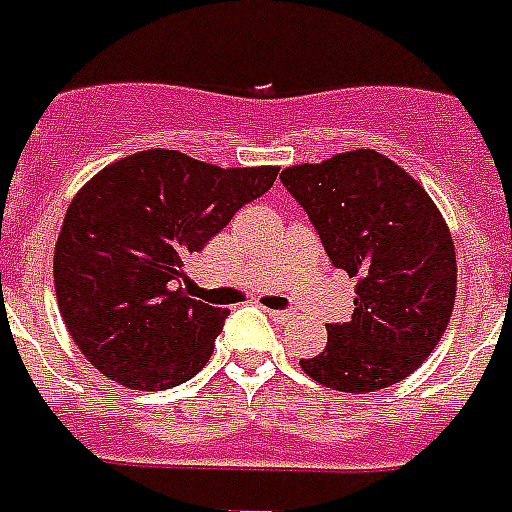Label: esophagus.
I'll return each mask as SVG.
<instances>
[{"instance_id": "34e87169", "label": "esophagus", "mask_w": 512, "mask_h": 512, "mask_svg": "<svg viewBox=\"0 0 512 512\" xmlns=\"http://www.w3.org/2000/svg\"><path fill=\"white\" fill-rule=\"evenodd\" d=\"M269 317H272L275 322H280V325H285V322H290V320H296V314L293 312H269Z\"/></svg>"}]
</instances>
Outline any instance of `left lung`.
Instances as JSON below:
<instances>
[{"instance_id":"left-lung-1","label":"left lung","mask_w":512,"mask_h":512,"mask_svg":"<svg viewBox=\"0 0 512 512\" xmlns=\"http://www.w3.org/2000/svg\"><path fill=\"white\" fill-rule=\"evenodd\" d=\"M309 214L333 267L357 277L349 322L301 359L309 378L367 394L423 365L447 330L457 290L455 243L428 192L375 150L338 153L280 174Z\"/></svg>"}]
</instances>
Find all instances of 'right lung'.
Listing matches in <instances>:
<instances>
[{
	"instance_id": "add662e5",
	"label": "right lung",
	"mask_w": 512,
	"mask_h": 512,
	"mask_svg": "<svg viewBox=\"0 0 512 512\" xmlns=\"http://www.w3.org/2000/svg\"><path fill=\"white\" fill-rule=\"evenodd\" d=\"M275 179L277 166L219 169L155 147L76 192L55 243L57 306L105 378L163 391L203 370L230 312L187 296L185 261Z\"/></svg>"
}]
</instances>
